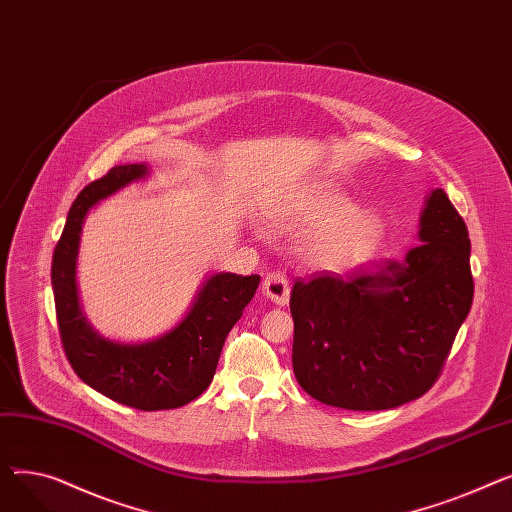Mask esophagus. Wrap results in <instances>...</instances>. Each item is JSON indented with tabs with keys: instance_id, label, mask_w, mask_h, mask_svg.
<instances>
[{
	"instance_id": "obj_1",
	"label": "esophagus",
	"mask_w": 512,
	"mask_h": 512,
	"mask_svg": "<svg viewBox=\"0 0 512 512\" xmlns=\"http://www.w3.org/2000/svg\"><path fill=\"white\" fill-rule=\"evenodd\" d=\"M263 294L270 301H274L276 305L284 307L288 305V299H290V284H288V278L282 274V272H272L270 276H267L263 280V286H261Z\"/></svg>"
}]
</instances>
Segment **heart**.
<instances>
[{
  "label": "heart",
  "mask_w": 512,
  "mask_h": 512,
  "mask_svg": "<svg viewBox=\"0 0 512 512\" xmlns=\"http://www.w3.org/2000/svg\"><path fill=\"white\" fill-rule=\"evenodd\" d=\"M270 222L286 234H313L307 259L321 267H353L380 245L384 224L378 213L359 209L336 186H313L301 197L270 211Z\"/></svg>",
  "instance_id": "1"
}]
</instances>
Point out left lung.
<instances>
[{"mask_svg":"<svg viewBox=\"0 0 512 512\" xmlns=\"http://www.w3.org/2000/svg\"><path fill=\"white\" fill-rule=\"evenodd\" d=\"M419 238L405 261L294 282L292 369L309 396L384 411L436 384L473 303L469 232L442 188L425 201Z\"/></svg>","mask_w":512,"mask_h":512,"instance_id":"1","label":"left lung"}]
</instances>
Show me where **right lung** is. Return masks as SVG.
Wrapping results in <instances>:
<instances>
[{"instance_id": "obj_1", "label": "right lung", "mask_w": 512, "mask_h": 512, "mask_svg": "<svg viewBox=\"0 0 512 512\" xmlns=\"http://www.w3.org/2000/svg\"><path fill=\"white\" fill-rule=\"evenodd\" d=\"M147 174V164L116 166L80 191L53 251L51 286L64 353L78 378L120 405L161 411L188 405L211 384L224 340L251 303L259 276H209L180 324L155 340L126 344L99 336L78 303L80 232L93 205Z\"/></svg>"}]
</instances>
